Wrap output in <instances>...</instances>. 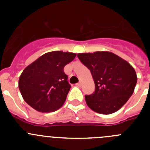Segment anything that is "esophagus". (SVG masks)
Segmentation results:
<instances>
[{"label":"esophagus","mask_w":150,"mask_h":150,"mask_svg":"<svg viewBox=\"0 0 150 150\" xmlns=\"http://www.w3.org/2000/svg\"><path fill=\"white\" fill-rule=\"evenodd\" d=\"M81 85H82V83H81V82H79V83H76V86H81Z\"/></svg>","instance_id":"esophagus-1"}]
</instances>
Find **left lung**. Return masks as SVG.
I'll return each instance as SVG.
<instances>
[{
  "mask_svg": "<svg viewBox=\"0 0 150 150\" xmlns=\"http://www.w3.org/2000/svg\"><path fill=\"white\" fill-rule=\"evenodd\" d=\"M77 56L89 69L95 82V92L85 96L88 107L105 115L119 110L132 96L137 84L134 67L110 52L79 53Z\"/></svg>",
  "mask_w": 150,
  "mask_h": 150,
  "instance_id": "left-lung-1",
  "label": "left lung"
}]
</instances>
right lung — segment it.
Returning <instances> with one entry per match:
<instances>
[{
  "label": "right lung",
  "mask_w": 150,
  "mask_h": 150,
  "mask_svg": "<svg viewBox=\"0 0 150 150\" xmlns=\"http://www.w3.org/2000/svg\"><path fill=\"white\" fill-rule=\"evenodd\" d=\"M76 55L69 52H50L27 66L18 79L25 101L41 112H53L62 107L71 88L64 67Z\"/></svg>",
  "instance_id": "add662e5"
}]
</instances>
